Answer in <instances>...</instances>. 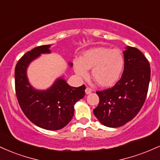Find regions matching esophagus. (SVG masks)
I'll return each mask as SVG.
<instances>
[{"label":"esophagus","instance_id":"34e87169","mask_svg":"<svg viewBox=\"0 0 160 160\" xmlns=\"http://www.w3.org/2000/svg\"><path fill=\"white\" fill-rule=\"evenodd\" d=\"M85 92H86V94H89V93H91L92 92V89L91 88H89V87H86Z\"/></svg>","mask_w":160,"mask_h":160}]
</instances>
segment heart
Here are the masks:
<instances>
[{"label": "heart", "instance_id": "1", "mask_svg": "<svg viewBox=\"0 0 160 160\" xmlns=\"http://www.w3.org/2000/svg\"><path fill=\"white\" fill-rule=\"evenodd\" d=\"M121 50L104 47H92L84 51L79 60L74 61V70L80 78H86L92 69V78L102 87L113 86L120 80L124 68Z\"/></svg>", "mask_w": 160, "mask_h": 160}]
</instances>
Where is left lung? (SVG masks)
<instances>
[{"mask_svg":"<svg viewBox=\"0 0 160 160\" xmlns=\"http://www.w3.org/2000/svg\"><path fill=\"white\" fill-rule=\"evenodd\" d=\"M124 70L114 86L97 91L99 104L93 110L104 126L117 128L131 121L140 111L148 91L150 67L139 49L127 47L123 51Z\"/></svg>","mask_w":160,"mask_h":160,"instance_id":"obj_1","label":"left lung"}]
</instances>
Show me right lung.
<instances>
[{
    "label": "right lung",
    "mask_w": 160,
    "mask_h": 160,
    "mask_svg": "<svg viewBox=\"0 0 160 160\" xmlns=\"http://www.w3.org/2000/svg\"><path fill=\"white\" fill-rule=\"evenodd\" d=\"M50 47H35L20 58L15 68V88L20 108L29 120L44 129L58 130L72 119L74 104L84 97L86 86L73 87L62 78L46 90H38L31 85L27 77L29 64L40 54L50 53ZM69 65L73 64L69 62Z\"/></svg>",
    "instance_id": "obj_1"
}]
</instances>
